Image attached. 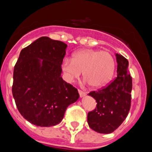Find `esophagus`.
<instances>
[{
	"label": "esophagus",
	"instance_id": "esophagus-1",
	"mask_svg": "<svg viewBox=\"0 0 152 152\" xmlns=\"http://www.w3.org/2000/svg\"><path fill=\"white\" fill-rule=\"evenodd\" d=\"M78 91H79V96H80V97H84V96H85L86 94H87L85 92L82 91V90H78Z\"/></svg>",
	"mask_w": 152,
	"mask_h": 152
}]
</instances>
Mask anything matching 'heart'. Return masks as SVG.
Returning <instances> with one entry per match:
<instances>
[{"label":"heart","instance_id":"1","mask_svg":"<svg viewBox=\"0 0 152 152\" xmlns=\"http://www.w3.org/2000/svg\"><path fill=\"white\" fill-rule=\"evenodd\" d=\"M62 67L68 82L79 78L83 71L85 82L98 88L106 85L111 80L115 62L109 52L84 49L73 53L72 59L65 58Z\"/></svg>","mask_w":152,"mask_h":152}]
</instances>
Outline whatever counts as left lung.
<instances>
[{
	"mask_svg": "<svg viewBox=\"0 0 152 152\" xmlns=\"http://www.w3.org/2000/svg\"><path fill=\"white\" fill-rule=\"evenodd\" d=\"M117 77L108 85L89 96L97 102L94 110L87 114V123L94 131L109 134L118 128L128 115L131 107L132 80L128 70L129 62L116 53Z\"/></svg>",
	"mask_w": 152,
	"mask_h": 152,
	"instance_id": "8db88e82",
	"label": "left lung"
}]
</instances>
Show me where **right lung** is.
Wrapping results in <instances>:
<instances>
[{
    "label": "right lung",
    "instance_id": "right-lung-1",
    "mask_svg": "<svg viewBox=\"0 0 152 152\" xmlns=\"http://www.w3.org/2000/svg\"><path fill=\"white\" fill-rule=\"evenodd\" d=\"M67 46L42 37L22 49L15 64L12 95L21 115L34 125L59 124L79 98L77 89L61 77Z\"/></svg>",
    "mask_w": 152,
    "mask_h": 152
}]
</instances>
